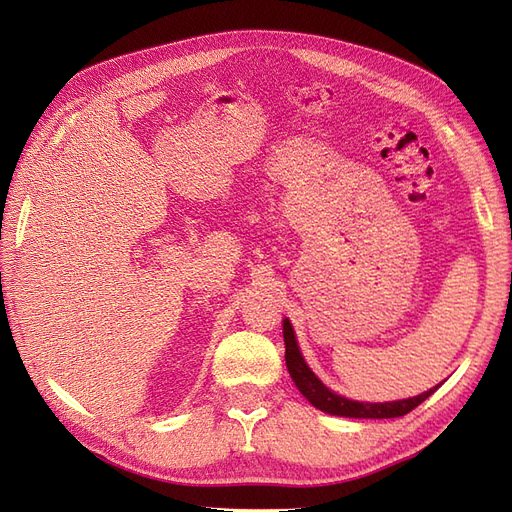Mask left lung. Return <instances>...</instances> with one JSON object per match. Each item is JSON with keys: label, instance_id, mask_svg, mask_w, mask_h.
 <instances>
[{"label": "left lung", "instance_id": "1", "mask_svg": "<svg viewBox=\"0 0 512 512\" xmlns=\"http://www.w3.org/2000/svg\"><path fill=\"white\" fill-rule=\"evenodd\" d=\"M284 344H286V367L288 374L292 378V382L297 384V389L301 391V395L312 404L314 408H318L320 412H327L333 416H346V418H397L404 416L408 412H412L418 404L436 393L442 382L433 386V389L414 395V397H406V399H395V401H356V399H348L344 395H339L335 391H331L327 384H324L312 367L307 365V361L303 359V352L299 348L297 335H294V329L288 318H284Z\"/></svg>", "mask_w": 512, "mask_h": 512}]
</instances>
